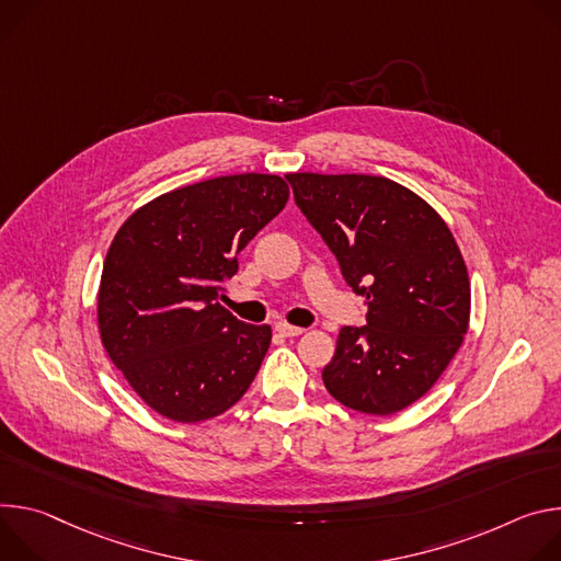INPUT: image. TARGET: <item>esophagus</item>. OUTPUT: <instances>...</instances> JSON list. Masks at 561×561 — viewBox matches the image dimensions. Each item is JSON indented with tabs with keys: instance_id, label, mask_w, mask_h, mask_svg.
Instances as JSON below:
<instances>
[{
	"instance_id": "1",
	"label": "esophagus",
	"mask_w": 561,
	"mask_h": 561,
	"mask_svg": "<svg viewBox=\"0 0 561 561\" xmlns=\"http://www.w3.org/2000/svg\"><path fill=\"white\" fill-rule=\"evenodd\" d=\"M276 332L280 334V336H300L305 330L302 328H294V325H287V323H276Z\"/></svg>"
}]
</instances>
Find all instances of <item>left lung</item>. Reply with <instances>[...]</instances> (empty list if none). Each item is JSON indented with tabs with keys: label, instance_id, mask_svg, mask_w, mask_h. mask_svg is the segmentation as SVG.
Masks as SVG:
<instances>
[{
	"label": "left lung",
	"instance_id": "obj_1",
	"mask_svg": "<svg viewBox=\"0 0 561 561\" xmlns=\"http://www.w3.org/2000/svg\"><path fill=\"white\" fill-rule=\"evenodd\" d=\"M296 207L365 298L323 369L343 405L388 416L421 399L457 354L470 321V280L442 216L381 175L289 173Z\"/></svg>",
	"mask_w": 561,
	"mask_h": 561
}]
</instances>
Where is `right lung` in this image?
<instances>
[{"label":"right lung","mask_w":561,"mask_h":561,"mask_svg":"<svg viewBox=\"0 0 561 561\" xmlns=\"http://www.w3.org/2000/svg\"><path fill=\"white\" fill-rule=\"evenodd\" d=\"M287 198L280 175L211 178L151 201L115 233L98 291L100 336L158 414L207 421L252 386L272 328L238 321L218 298L244 244Z\"/></svg>","instance_id":"1"}]
</instances>
